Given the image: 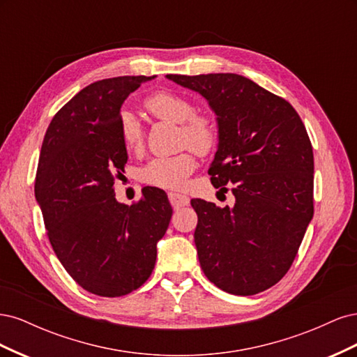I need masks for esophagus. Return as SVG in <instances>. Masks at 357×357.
Returning a JSON list of instances; mask_svg holds the SVG:
<instances>
[{
  "mask_svg": "<svg viewBox=\"0 0 357 357\" xmlns=\"http://www.w3.org/2000/svg\"><path fill=\"white\" fill-rule=\"evenodd\" d=\"M168 199L171 202L172 207L176 210L181 208V207H186L189 205V198L186 195H181V193H174V192H169L168 193Z\"/></svg>",
  "mask_w": 357,
  "mask_h": 357,
  "instance_id": "obj_1",
  "label": "esophagus"
}]
</instances>
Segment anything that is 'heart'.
Returning <instances> with one entry per match:
<instances>
[{
    "instance_id": "heart-1",
    "label": "heart",
    "mask_w": 357,
    "mask_h": 357,
    "mask_svg": "<svg viewBox=\"0 0 357 357\" xmlns=\"http://www.w3.org/2000/svg\"><path fill=\"white\" fill-rule=\"evenodd\" d=\"M144 107L150 114L162 121L180 123L181 139L188 143L197 153H207L215 144V128L207 116L197 114L195 107L172 92H158L150 95L144 101ZM119 132L126 150L135 152L144 143V128L134 113L122 112L119 116ZM197 167L195 158L189 152L174 156H156L150 159L139 169V180L150 186L164 189H178Z\"/></svg>"
}]
</instances>
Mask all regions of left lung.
<instances>
[{
	"mask_svg": "<svg viewBox=\"0 0 357 357\" xmlns=\"http://www.w3.org/2000/svg\"><path fill=\"white\" fill-rule=\"evenodd\" d=\"M167 79L201 93L218 116L214 188L232 186L234 207L192 199L202 271L232 295H256L291 266L312 219L314 156L307 129L286 100L232 73Z\"/></svg>",
	"mask_w": 357,
	"mask_h": 357,
	"instance_id": "1",
	"label": "left lung"
}]
</instances>
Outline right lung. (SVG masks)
<instances>
[{
    "mask_svg": "<svg viewBox=\"0 0 357 357\" xmlns=\"http://www.w3.org/2000/svg\"><path fill=\"white\" fill-rule=\"evenodd\" d=\"M155 77L123 75L86 86L52 119L43 139L36 198L53 252L74 282L98 296H123L152 274L172 208L144 188L117 202L114 180L128 160L119 116L129 93Z\"/></svg>",
    "mask_w": 357,
    "mask_h": 357,
    "instance_id": "add662e5",
    "label": "right lung"
}]
</instances>
